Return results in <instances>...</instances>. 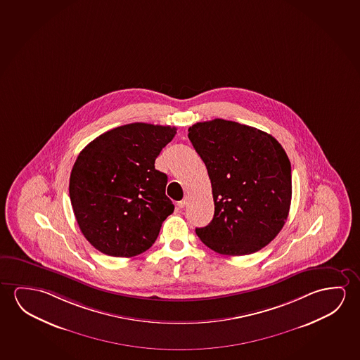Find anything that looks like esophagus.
I'll return each instance as SVG.
<instances>
[{
	"mask_svg": "<svg viewBox=\"0 0 360 360\" xmlns=\"http://www.w3.org/2000/svg\"><path fill=\"white\" fill-rule=\"evenodd\" d=\"M187 203H188V197H184V198L178 203V207H179V208H184V207L187 205Z\"/></svg>",
	"mask_w": 360,
	"mask_h": 360,
	"instance_id": "obj_1",
	"label": "esophagus"
}]
</instances>
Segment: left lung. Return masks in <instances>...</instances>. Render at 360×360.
Instances as JSON below:
<instances>
[{"label": "left lung", "instance_id": "obj_1", "mask_svg": "<svg viewBox=\"0 0 360 360\" xmlns=\"http://www.w3.org/2000/svg\"><path fill=\"white\" fill-rule=\"evenodd\" d=\"M205 162L214 200L200 240L219 255H247L271 243L287 221L292 169L285 150L271 134L216 118L188 129Z\"/></svg>", "mask_w": 360, "mask_h": 360}]
</instances>
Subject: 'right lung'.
<instances>
[{
	"label": "right lung",
	"mask_w": 360,
	"mask_h": 360,
	"mask_svg": "<svg viewBox=\"0 0 360 360\" xmlns=\"http://www.w3.org/2000/svg\"><path fill=\"white\" fill-rule=\"evenodd\" d=\"M177 128L129 123L87 144L73 165L70 198L84 238L102 253L134 257L152 247L174 205L155 158Z\"/></svg>",
	"instance_id": "obj_1"
}]
</instances>
